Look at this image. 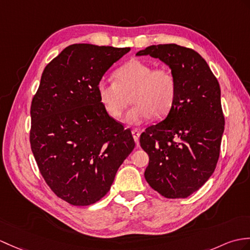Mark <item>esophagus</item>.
<instances>
[{"mask_svg":"<svg viewBox=\"0 0 250 250\" xmlns=\"http://www.w3.org/2000/svg\"><path fill=\"white\" fill-rule=\"evenodd\" d=\"M132 135H133V138H134L135 143L138 145V143H139V136H141V132H139L137 129H133L132 130Z\"/></svg>","mask_w":250,"mask_h":250,"instance_id":"34e87169","label":"esophagus"}]
</instances>
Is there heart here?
<instances>
[{
    "mask_svg": "<svg viewBox=\"0 0 250 250\" xmlns=\"http://www.w3.org/2000/svg\"><path fill=\"white\" fill-rule=\"evenodd\" d=\"M115 82L101 80L97 94L105 112L113 118L123 115L129 96L134 103L125 115L130 125H141L148 118H162L169 113L177 95V82L170 70L154 68L141 60H131L114 73Z\"/></svg>",
    "mask_w": 250,
    "mask_h": 250,
    "instance_id": "obj_1",
    "label": "heart"
}]
</instances>
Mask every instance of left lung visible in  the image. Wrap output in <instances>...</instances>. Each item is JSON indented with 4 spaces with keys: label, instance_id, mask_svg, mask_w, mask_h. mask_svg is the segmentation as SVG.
Listing matches in <instances>:
<instances>
[{
    "label": "left lung",
    "instance_id": "8db88e82",
    "mask_svg": "<svg viewBox=\"0 0 250 250\" xmlns=\"http://www.w3.org/2000/svg\"><path fill=\"white\" fill-rule=\"evenodd\" d=\"M136 55L165 62L177 82L167 117L139 139L149 155L145 178L166 198H187L212 176L219 158L225 117L218 81L201 55L185 46L150 45Z\"/></svg>",
    "mask_w": 250,
    "mask_h": 250
}]
</instances>
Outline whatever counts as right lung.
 I'll use <instances>...</instances> for the list:
<instances>
[{
    "instance_id": "add662e5",
    "label": "right lung",
    "mask_w": 250,
    "mask_h": 250,
    "mask_svg": "<svg viewBox=\"0 0 250 250\" xmlns=\"http://www.w3.org/2000/svg\"><path fill=\"white\" fill-rule=\"evenodd\" d=\"M130 48L75 43L45 66L31 105V148L53 193L72 206L106 195L135 147L130 130L109 116L97 85Z\"/></svg>"
}]
</instances>
